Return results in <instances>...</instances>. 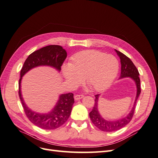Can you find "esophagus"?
<instances>
[{
    "mask_svg": "<svg viewBox=\"0 0 158 158\" xmlns=\"http://www.w3.org/2000/svg\"><path fill=\"white\" fill-rule=\"evenodd\" d=\"M83 98V95L82 94H81V95H75V97H74V98H75V100H79L81 99H82Z\"/></svg>",
    "mask_w": 158,
    "mask_h": 158,
    "instance_id": "obj_1",
    "label": "esophagus"
}]
</instances>
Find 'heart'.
<instances>
[{"label": "heart", "mask_w": 158, "mask_h": 158, "mask_svg": "<svg viewBox=\"0 0 158 158\" xmlns=\"http://www.w3.org/2000/svg\"><path fill=\"white\" fill-rule=\"evenodd\" d=\"M118 70L119 63L114 56L96 50L79 52L72 56L69 64L62 67L64 77L71 85H79L85 77L94 91H102L110 85Z\"/></svg>", "instance_id": "obj_1"}]
</instances>
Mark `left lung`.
Masks as SVG:
<instances>
[{
  "label": "left lung",
  "mask_w": 158,
  "mask_h": 158,
  "mask_svg": "<svg viewBox=\"0 0 158 158\" xmlns=\"http://www.w3.org/2000/svg\"><path fill=\"white\" fill-rule=\"evenodd\" d=\"M117 54L119 56L120 61H121V75L119 79H122L125 77H130L134 81L136 87H137V94L135 97V99L133 106L131 109L130 113L125 118H121L118 120L114 121H108L105 119L102 118V116L100 115L98 111V102H99V94L95 95V104L94 107L93 108L92 111L89 113L90 119L95 126L99 129L100 130L103 131H114L119 130V129L123 128L125 125H127L130 122L133 114H134L136 102L137 100L139 98V95L141 93V87H140V79L139 77V73L138 70L135 66V64L133 63L131 59L126 55H125L122 52H119V51L115 49Z\"/></svg>",
  "instance_id": "left-lung-1"
}]
</instances>
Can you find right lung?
<instances>
[{
    "instance_id": "add662e5",
    "label": "right lung",
    "mask_w": 158,
    "mask_h": 158,
    "mask_svg": "<svg viewBox=\"0 0 158 158\" xmlns=\"http://www.w3.org/2000/svg\"><path fill=\"white\" fill-rule=\"evenodd\" d=\"M67 57V52L59 45H48L43 47L28 56L21 71L19 83V95L27 117L36 126L43 129H55L61 126L69 119L74 103L73 94H61L55 106L48 114H39L27 106L21 95L22 77L33 68L39 66H49L60 71V67Z\"/></svg>"
}]
</instances>
